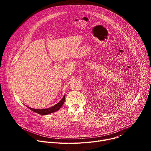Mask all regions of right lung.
I'll return each instance as SVG.
<instances>
[{
    "mask_svg": "<svg viewBox=\"0 0 151 151\" xmlns=\"http://www.w3.org/2000/svg\"><path fill=\"white\" fill-rule=\"evenodd\" d=\"M64 101H65V96H64L63 97V99L57 104H56L55 105H54L51 107H49V108H47V109H34V108H32V107H29L27 106H26L28 107L29 109H30L32 111L38 114L45 115H48V114H50L51 113L55 112L57 111L58 110H59V109L64 104Z\"/></svg>",
    "mask_w": 151,
    "mask_h": 151,
    "instance_id": "obj_1",
    "label": "right lung"
}]
</instances>
